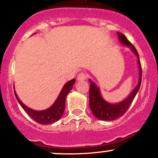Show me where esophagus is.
Returning a JSON list of instances; mask_svg holds the SVG:
<instances>
[{"label": "esophagus", "mask_w": 158, "mask_h": 158, "mask_svg": "<svg viewBox=\"0 0 158 158\" xmlns=\"http://www.w3.org/2000/svg\"><path fill=\"white\" fill-rule=\"evenodd\" d=\"M87 79V75L85 73H80L78 74L77 76V80L78 81H83Z\"/></svg>", "instance_id": "esophagus-1"}]
</instances>
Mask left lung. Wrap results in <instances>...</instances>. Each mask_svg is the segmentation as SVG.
<instances>
[{
  "label": "left lung",
  "mask_w": 158,
  "mask_h": 158,
  "mask_svg": "<svg viewBox=\"0 0 158 158\" xmlns=\"http://www.w3.org/2000/svg\"><path fill=\"white\" fill-rule=\"evenodd\" d=\"M119 40L122 44L130 47L131 50L138 57V64L139 67V82L135 88L132 90V92L130 94V96L120 103L118 104H110L103 99L100 94L98 88L92 81H90V90H89V100H90V110L94 115L98 119L102 121H113L120 118L127 112L128 108L132 104V101L135 97L137 93L139 90V88L141 84L142 78V69L140 65L139 55L135 46L130 41L127 40L124 35L118 32Z\"/></svg>",
  "instance_id": "8db88e82"
}]
</instances>
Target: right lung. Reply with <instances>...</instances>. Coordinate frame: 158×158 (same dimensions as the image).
Returning a JSON list of instances; mask_svg holds the SVG:
<instances>
[{
    "mask_svg": "<svg viewBox=\"0 0 158 158\" xmlns=\"http://www.w3.org/2000/svg\"><path fill=\"white\" fill-rule=\"evenodd\" d=\"M75 83V79L68 81L64 87H62L60 95H59L57 99L54 102V104L48 109L43 110V111H36L31 110L28 107H26L23 102L19 99L16 92L15 90V95L16 96L17 100L18 101L19 104L23 108V110L26 112V113L30 117L35 121L36 122L40 123V124H51V123L56 122L60 120L62 117V114L64 110V105H65V99L67 97L68 93L71 91L73 87V85ZM15 89V88H14Z\"/></svg>",
    "mask_w": 158,
    "mask_h": 158,
    "instance_id": "1",
    "label": "right lung"
}]
</instances>
